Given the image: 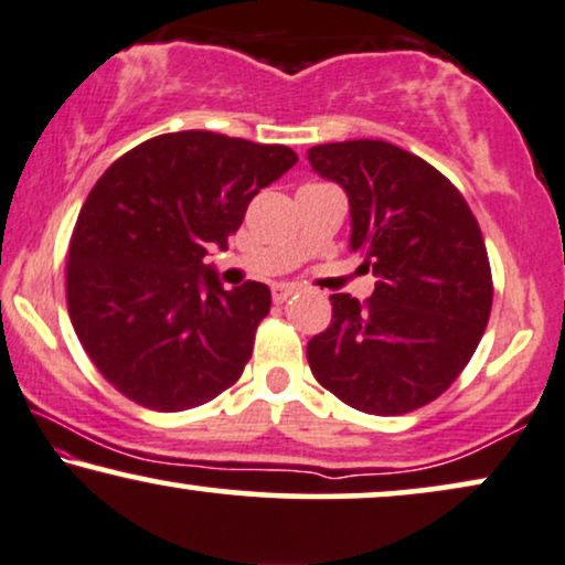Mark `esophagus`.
<instances>
[{
    "label": "esophagus",
    "instance_id": "34e87169",
    "mask_svg": "<svg viewBox=\"0 0 565 565\" xmlns=\"http://www.w3.org/2000/svg\"><path fill=\"white\" fill-rule=\"evenodd\" d=\"M295 287H289V284H276L274 287V291H270V297H274V302L276 305H281V302H287V299L295 295Z\"/></svg>",
    "mask_w": 565,
    "mask_h": 565
}]
</instances>
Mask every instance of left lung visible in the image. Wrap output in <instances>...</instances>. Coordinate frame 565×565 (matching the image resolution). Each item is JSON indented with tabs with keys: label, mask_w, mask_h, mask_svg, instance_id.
Returning a JSON list of instances; mask_svg holds the SVG:
<instances>
[{
	"label": "left lung",
	"mask_w": 565,
	"mask_h": 565,
	"mask_svg": "<svg viewBox=\"0 0 565 565\" xmlns=\"http://www.w3.org/2000/svg\"><path fill=\"white\" fill-rule=\"evenodd\" d=\"M307 160L349 195L351 250L380 278L364 305L330 297L307 361L351 408L403 416L445 393L483 338L493 281L478 220L439 170L390 141L320 145Z\"/></svg>",
	"instance_id": "left-lung-1"
}]
</instances>
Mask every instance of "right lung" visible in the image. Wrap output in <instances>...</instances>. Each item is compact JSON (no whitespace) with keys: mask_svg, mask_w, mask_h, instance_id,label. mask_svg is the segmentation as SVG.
I'll list each match as a JSON object with an SVG mask.
<instances>
[{"mask_svg":"<svg viewBox=\"0 0 565 565\" xmlns=\"http://www.w3.org/2000/svg\"><path fill=\"white\" fill-rule=\"evenodd\" d=\"M295 162L284 145L178 131L103 172L70 243L66 305L82 349L120 395L175 413L239 380L270 291L258 281L227 291L204 258Z\"/></svg>","mask_w":565,"mask_h":565,"instance_id":"obj_1","label":"right lung"}]
</instances>
